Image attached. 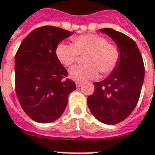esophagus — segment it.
<instances>
[{
	"instance_id": "34e87169",
	"label": "esophagus",
	"mask_w": 155,
	"mask_h": 155,
	"mask_svg": "<svg viewBox=\"0 0 155 155\" xmlns=\"http://www.w3.org/2000/svg\"><path fill=\"white\" fill-rule=\"evenodd\" d=\"M82 82L81 81H75V85L77 86V87H81V85H82Z\"/></svg>"
}]
</instances>
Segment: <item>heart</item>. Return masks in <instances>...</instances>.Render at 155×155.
Segmentation results:
<instances>
[{"mask_svg":"<svg viewBox=\"0 0 155 155\" xmlns=\"http://www.w3.org/2000/svg\"><path fill=\"white\" fill-rule=\"evenodd\" d=\"M73 45L61 42L55 48L58 61L66 67L73 66L79 54L87 53L84 62L86 64L72 68L70 75L78 81L93 80L99 76L100 71L104 75L113 72L120 61V51L116 45L96 34H86L72 39Z\"/></svg>","mask_w":155,"mask_h":155,"instance_id":"b5f03b06","label":"heart"}]
</instances>
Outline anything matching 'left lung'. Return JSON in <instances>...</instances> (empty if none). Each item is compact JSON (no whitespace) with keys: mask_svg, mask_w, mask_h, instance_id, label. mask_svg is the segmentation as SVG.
<instances>
[{"mask_svg":"<svg viewBox=\"0 0 155 155\" xmlns=\"http://www.w3.org/2000/svg\"><path fill=\"white\" fill-rule=\"evenodd\" d=\"M120 51V61L113 72L101 82H95L94 92L87 98L91 114L106 124L123 121L134 110L144 78L142 55L132 39L111 28L101 29Z\"/></svg>","mask_w":155,"mask_h":155,"instance_id":"8db88e82","label":"left lung"}]
</instances>
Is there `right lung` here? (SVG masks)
I'll return each instance as SVG.
<instances>
[{
	"instance_id": "obj_1",
	"label": "right lung",
	"mask_w": 155,
	"mask_h": 155,
	"mask_svg": "<svg viewBox=\"0 0 155 155\" xmlns=\"http://www.w3.org/2000/svg\"><path fill=\"white\" fill-rule=\"evenodd\" d=\"M72 35L64 29L45 25L25 37L15 57V86L21 106L31 119L51 123L62 115L70 93L76 89L58 61L55 48Z\"/></svg>"
}]
</instances>
